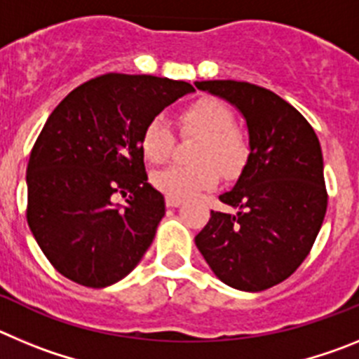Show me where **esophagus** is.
Instances as JSON below:
<instances>
[{"label":"esophagus","mask_w":359,"mask_h":359,"mask_svg":"<svg viewBox=\"0 0 359 359\" xmlns=\"http://www.w3.org/2000/svg\"><path fill=\"white\" fill-rule=\"evenodd\" d=\"M165 201H167V207H172V208H176V207H180V205H182V203H183V199H177V198H169V196H167V199H165Z\"/></svg>","instance_id":"esophagus-1"}]
</instances>
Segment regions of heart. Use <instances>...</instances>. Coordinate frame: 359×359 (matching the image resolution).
Instances as JSON below:
<instances>
[{"instance_id": "b5f03b06", "label": "heart", "mask_w": 359, "mask_h": 359, "mask_svg": "<svg viewBox=\"0 0 359 359\" xmlns=\"http://www.w3.org/2000/svg\"><path fill=\"white\" fill-rule=\"evenodd\" d=\"M183 135L198 136L192 151L194 165H170L152 176V185L169 198L185 199L217 185L219 172L236 177L250 158V140L236 126L228 104L215 97H203L183 107L177 115ZM142 151L152 163H163L174 147V133L167 118L152 116L140 138Z\"/></svg>"}]
</instances>
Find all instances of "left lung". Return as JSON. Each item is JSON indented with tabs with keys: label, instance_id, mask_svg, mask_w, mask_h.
Returning a JSON list of instances; mask_svg holds the SVG:
<instances>
[{
	"label": "left lung",
	"instance_id": "obj_1",
	"mask_svg": "<svg viewBox=\"0 0 359 359\" xmlns=\"http://www.w3.org/2000/svg\"><path fill=\"white\" fill-rule=\"evenodd\" d=\"M246 118L250 158L219 196L237 214L210 212L196 246L224 284L262 291L286 280L309 255L327 210L318 136L291 104L257 84L201 81Z\"/></svg>",
	"mask_w": 359,
	"mask_h": 359
}]
</instances>
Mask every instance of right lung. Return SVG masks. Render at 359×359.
Masks as SVG:
<instances>
[{"instance_id":"obj_1","label":"right lung","mask_w":359,"mask_h":359,"mask_svg":"<svg viewBox=\"0 0 359 359\" xmlns=\"http://www.w3.org/2000/svg\"><path fill=\"white\" fill-rule=\"evenodd\" d=\"M189 82L106 73L52 111L32 147L27 221L50 264L69 280L106 287L140 262L165 215L147 183L140 138ZM129 195L128 205L112 203Z\"/></svg>"}]
</instances>
